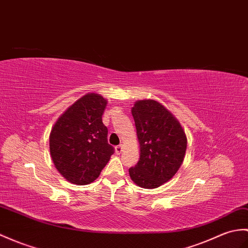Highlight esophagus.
I'll use <instances>...</instances> for the list:
<instances>
[{
	"mask_svg": "<svg viewBox=\"0 0 248 248\" xmlns=\"http://www.w3.org/2000/svg\"><path fill=\"white\" fill-rule=\"evenodd\" d=\"M123 151V145H118L115 147V152H116V154H120Z\"/></svg>",
	"mask_w": 248,
	"mask_h": 248,
	"instance_id": "34e87169",
	"label": "esophagus"
}]
</instances>
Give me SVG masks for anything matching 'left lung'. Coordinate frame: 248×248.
Instances as JSON below:
<instances>
[{
	"instance_id": "left-lung-1",
	"label": "left lung",
	"mask_w": 248,
	"mask_h": 248,
	"mask_svg": "<svg viewBox=\"0 0 248 248\" xmlns=\"http://www.w3.org/2000/svg\"><path fill=\"white\" fill-rule=\"evenodd\" d=\"M140 157L129 173L146 189L162 186L173 177L184 160L187 138L180 123L159 102L138 100L132 108Z\"/></svg>"
}]
</instances>
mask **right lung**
<instances>
[{
    "mask_svg": "<svg viewBox=\"0 0 248 248\" xmlns=\"http://www.w3.org/2000/svg\"><path fill=\"white\" fill-rule=\"evenodd\" d=\"M106 106L102 96L86 94L68 108L51 129L53 162L63 177L76 185L94 182L115 152L102 123Z\"/></svg>",
    "mask_w": 248,
    "mask_h": 248,
    "instance_id": "1",
    "label": "right lung"
}]
</instances>
